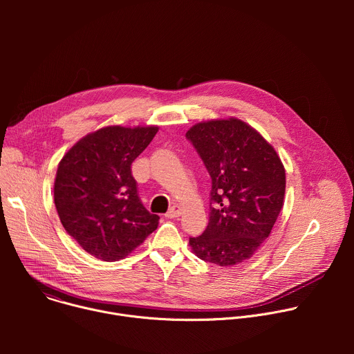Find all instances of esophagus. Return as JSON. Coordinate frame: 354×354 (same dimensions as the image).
<instances>
[{"label": "esophagus", "mask_w": 354, "mask_h": 354, "mask_svg": "<svg viewBox=\"0 0 354 354\" xmlns=\"http://www.w3.org/2000/svg\"><path fill=\"white\" fill-rule=\"evenodd\" d=\"M180 214H182V209H180V206L174 205V206L168 210V213L165 214V217H168V218H176V217H179Z\"/></svg>", "instance_id": "obj_1"}]
</instances>
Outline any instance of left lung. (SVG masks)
<instances>
[{"mask_svg": "<svg viewBox=\"0 0 354 354\" xmlns=\"http://www.w3.org/2000/svg\"><path fill=\"white\" fill-rule=\"evenodd\" d=\"M186 138L210 178L209 225L189 238L197 258L232 266L255 254L283 207L286 172L274 148L238 120L194 124Z\"/></svg>", "mask_w": 354, "mask_h": 354, "instance_id": "left-lung-1", "label": "left lung"}]
</instances>
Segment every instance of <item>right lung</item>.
I'll list each match as a JSON object with an SVG mask.
<instances>
[{
  "label": "right lung",
  "instance_id": "1",
  "mask_svg": "<svg viewBox=\"0 0 354 354\" xmlns=\"http://www.w3.org/2000/svg\"><path fill=\"white\" fill-rule=\"evenodd\" d=\"M158 127L109 126L81 138L59 164L55 203L70 236L89 255L113 262L157 230L160 217L141 203L133 161Z\"/></svg>",
  "mask_w": 354,
  "mask_h": 354
}]
</instances>
